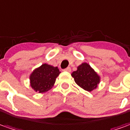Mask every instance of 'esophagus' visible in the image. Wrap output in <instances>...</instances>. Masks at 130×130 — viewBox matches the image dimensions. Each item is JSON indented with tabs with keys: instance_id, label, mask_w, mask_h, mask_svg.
<instances>
[{
	"instance_id": "obj_1",
	"label": "esophagus",
	"mask_w": 130,
	"mask_h": 130,
	"mask_svg": "<svg viewBox=\"0 0 130 130\" xmlns=\"http://www.w3.org/2000/svg\"><path fill=\"white\" fill-rule=\"evenodd\" d=\"M63 70H64V71H66V72H70V71H71V68H70V67H68V68H67L64 69Z\"/></svg>"
}]
</instances>
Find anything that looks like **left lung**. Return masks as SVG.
Returning <instances> with one entry per match:
<instances>
[{
	"mask_svg": "<svg viewBox=\"0 0 130 130\" xmlns=\"http://www.w3.org/2000/svg\"><path fill=\"white\" fill-rule=\"evenodd\" d=\"M75 82L85 90L91 92L100 83V77L93 69L86 62L77 67V70L71 74Z\"/></svg>",
	"mask_w": 130,
	"mask_h": 130,
	"instance_id": "obj_1",
	"label": "left lung"
}]
</instances>
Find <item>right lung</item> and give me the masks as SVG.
Masks as SVG:
<instances>
[{
	"mask_svg": "<svg viewBox=\"0 0 130 130\" xmlns=\"http://www.w3.org/2000/svg\"><path fill=\"white\" fill-rule=\"evenodd\" d=\"M60 73L58 67H53L46 63L43 64L31 73L30 76V86L35 92H45L53 87Z\"/></svg>",
	"mask_w": 130,
	"mask_h": 130,
	"instance_id": "add662e5",
	"label": "right lung"
}]
</instances>
